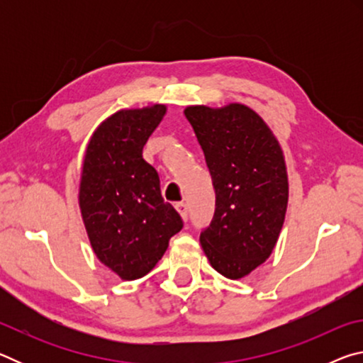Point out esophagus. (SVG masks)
Returning a JSON list of instances; mask_svg holds the SVG:
<instances>
[{"label": "esophagus", "mask_w": 363, "mask_h": 363, "mask_svg": "<svg viewBox=\"0 0 363 363\" xmlns=\"http://www.w3.org/2000/svg\"><path fill=\"white\" fill-rule=\"evenodd\" d=\"M176 210H177V213L181 214V218L184 219V220H187V216H189V208H187V205L184 203V201H179V203H176Z\"/></svg>", "instance_id": "1"}]
</instances>
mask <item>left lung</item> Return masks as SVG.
Segmentation results:
<instances>
[{
  "label": "left lung",
  "mask_w": 363,
  "mask_h": 363,
  "mask_svg": "<svg viewBox=\"0 0 363 363\" xmlns=\"http://www.w3.org/2000/svg\"><path fill=\"white\" fill-rule=\"evenodd\" d=\"M184 115L203 149L216 192L200 243L214 270L237 280L267 259L288 205V174L277 138L243 104L190 106Z\"/></svg>",
  "instance_id": "obj_1"
}]
</instances>
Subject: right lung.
<instances>
[{"instance_id":"obj_1","label":"right lung","mask_w":363,"mask_h":363,"mask_svg":"<svg viewBox=\"0 0 363 363\" xmlns=\"http://www.w3.org/2000/svg\"><path fill=\"white\" fill-rule=\"evenodd\" d=\"M167 106L118 110L104 120L86 147L78 203L94 255L123 280L144 277L182 229L164 203L155 168L143 149Z\"/></svg>"}]
</instances>
